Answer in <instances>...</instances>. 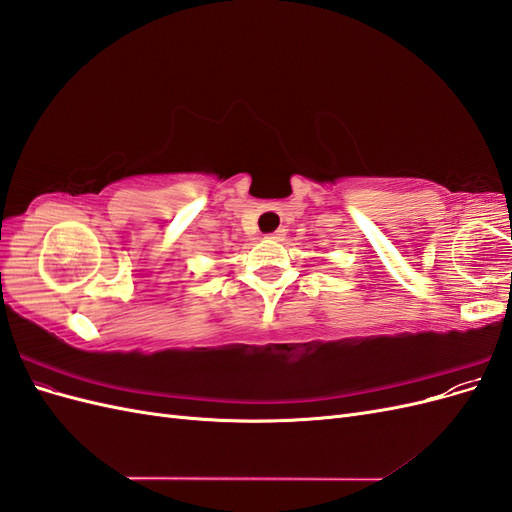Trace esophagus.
<instances>
[{"label": "esophagus", "mask_w": 512, "mask_h": 512, "mask_svg": "<svg viewBox=\"0 0 512 512\" xmlns=\"http://www.w3.org/2000/svg\"><path fill=\"white\" fill-rule=\"evenodd\" d=\"M286 237V230L284 228H277L275 232H271V235H267V239H273V241H282Z\"/></svg>", "instance_id": "1"}]
</instances>
